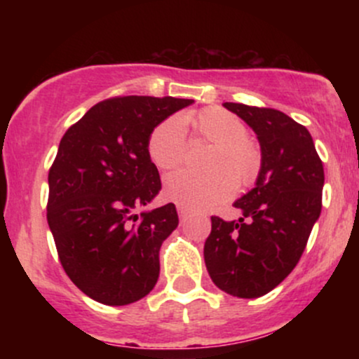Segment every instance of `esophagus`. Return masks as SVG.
Listing matches in <instances>:
<instances>
[{
  "label": "esophagus",
  "mask_w": 359,
  "mask_h": 359,
  "mask_svg": "<svg viewBox=\"0 0 359 359\" xmlns=\"http://www.w3.org/2000/svg\"><path fill=\"white\" fill-rule=\"evenodd\" d=\"M177 212H179L180 217H184L189 211H187V208H184V205H177Z\"/></svg>",
  "instance_id": "1"
}]
</instances>
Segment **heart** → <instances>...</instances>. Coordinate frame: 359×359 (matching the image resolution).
I'll list each match as a JSON object with an SVG mask.
<instances>
[{"label": "heart", "mask_w": 359, "mask_h": 359, "mask_svg": "<svg viewBox=\"0 0 359 359\" xmlns=\"http://www.w3.org/2000/svg\"><path fill=\"white\" fill-rule=\"evenodd\" d=\"M192 125L204 140L216 145L209 156L211 174L179 170L167 175L163 192L172 203L191 209L212 208L234 196L238 182L248 185L259 170V151L246 138V126L236 114L209 108L184 119L170 116L154 128L148 138V156L160 170H170L185 156V125Z\"/></svg>", "instance_id": "heart-1"}]
</instances>
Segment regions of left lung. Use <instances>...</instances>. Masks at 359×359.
<instances>
[{
    "label": "left lung",
    "instance_id": "obj_1",
    "mask_svg": "<svg viewBox=\"0 0 359 359\" xmlns=\"http://www.w3.org/2000/svg\"><path fill=\"white\" fill-rule=\"evenodd\" d=\"M257 135L255 187L233 205L238 221L212 216L204 245L209 277L226 294L257 299L295 269L323 208L324 168L306 126L278 109L224 102Z\"/></svg>",
    "mask_w": 359,
    "mask_h": 359
}]
</instances>
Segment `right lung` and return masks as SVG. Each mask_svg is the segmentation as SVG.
<instances>
[{
    "mask_svg": "<svg viewBox=\"0 0 359 359\" xmlns=\"http://www.w3.org/2000/svg\"><path fill=\"white\" fill-rule=\"evenodd\" d=\"M194 100L125 96L97 102L65 131L48 172L47 221L65 273L88 297L128 306L155 287L175 205L137 214L162 189L147 143Z\"/></svg>",
    "mask_w": 359,
    "mask_h": 359,
    "instance_id": "add662e5",
    "label": "right lung"
}]
</instances>
